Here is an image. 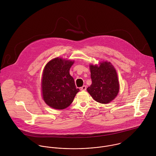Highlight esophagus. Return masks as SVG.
Here are the masks:
<instances>
[{
	"label": "esophagus",
	"mask_w": 156,
	"mask_h": 156,
	"mask_svg": "<svg viewBox=\"0 0 156 156\" xmlns=\"http://www.w3.org/2000/svg\"><path fill=\"white\" fill-rule=\"evenodd\" d=\"M86 89H87V88H86V86H83V87H81V90H83V91L86 90Z\"/></svg>",
	"instance_id": "obj_1"
}]
</instances>
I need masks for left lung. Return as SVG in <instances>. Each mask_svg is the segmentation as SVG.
I'll return each mask as SVG.
<instances>
[{"label": "left lung", "instance_id": "1", "mask_svg": "<svg viewBox=\"0 0 156 156\" xmlns=\"http://www.w3.org/2000/svg\"><path fill=\"white\" fill-rule=\"evenodd\" d=\"M92 83L87 89L96 102L107 104L112 101L119 91V83L114 66L110 62H102L90 65Z\"/></svg>", "mask_w": 156, "mask_h": 156}]
</instances>
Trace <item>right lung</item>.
<instances>
[{
    "mask_svg": "<svg viewBox=\"0 0 156 156\" xmlns=\"http://www.w3.org/2000/svg\"><path fill=\"white\" fill-rule=\"evenodd\" d=\"M74 61L55 58L45 66L41 79L44 101L51 108L62 110L69 106L79 91L69 70Z\"/></svg>",
    "mask_w": 156,
    "mask_h": 156,
    "instance_id": "1",
    "label": "right lung"
}]
</instances>
